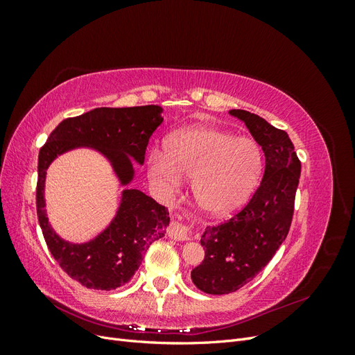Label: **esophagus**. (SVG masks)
<instances>
[{"label": "esophagus", "mask_w": 355, "mask_h": 355, "mask_svg": "<svg viewBox=\"0 0 355 355\" xmlns=\"http://www.w3.org/2000/svg\"><path fill=\"white\" fill-rule=\"evenodd\" d=\"M168 237L178 240V241H187L189 240V230L187 225L180 223L178 220H173L168 228Z\"/></svg>", "instance_id": "1"}]
</instances>
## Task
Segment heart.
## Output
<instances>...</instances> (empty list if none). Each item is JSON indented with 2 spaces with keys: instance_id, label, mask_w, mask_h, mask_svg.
I'll list each match as a JSON object with an SVG mask.
<instances>
[{
  "instance_id": "obj_1",
  "label": "heart",
  "mask_w": 355,
  "mask_h": 355,
  "mask_svg": "<svg viewBox=\"0 0 355 355\" xmlns=\"http://www.w3.org/2000/svg\"><path fill=\"white\" fill-rule=\"evenodd\" d=\"M151 178L168 187L192 179L198 207L210 216H230L247 202L262 175L263 158L253 139L232 136L210 125H194L171 135L166 154L148 157Z\"/></svg>"
}]
</instances>
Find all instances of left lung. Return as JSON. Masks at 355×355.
Returning <instances> with one entry per match:
<instances>
[{
    "mask_svg": "<svg viewBox=\"0 0 355 355\" xmlns=\"http://www.w3.org/2000/svg\"><path fill=\"white\" fill-rule=\"evenodd\" d=\"M230 114L245 124L265 155L259 188L232 219L201 235L204 261L191 271L192 283L209 295H227L259 274L286 240L292 223L300 161L286 132L243 110Z\"/></svg>",
    "mask_w": 355,
    "mask_h": 355,
    "instance_id": "obj_1",
    "label": "left lung"
}]
</instances>
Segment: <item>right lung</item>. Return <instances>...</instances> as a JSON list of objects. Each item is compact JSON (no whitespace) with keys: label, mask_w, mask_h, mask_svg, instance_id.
Listing matches in <instances>:
<instances>
[{"label":"right lung","mask_w":355,"mask_h":355,"mask_svg":"<svg viewBox=\"0 0 355 355\" xmlns=\"http://www.w3.org/2000/svg\"><path fill=\"white\" fill-rule=\"evenodd\" d=\"M158 105L133 108H96L67 118L49 136L38 155L37 214L49 250L60 268L83 286L114 290L125 284L142 263L155 240L164 237L168 210L139 189H123L114 219L85 243H71L55 232L46 211L47 168L59 155L90 148L103 155L121 187L135 179L133 161L144 164L145 151L155 128L163 123Z\"/></svg>","instance_id":"obj_1"}]
</instances>
